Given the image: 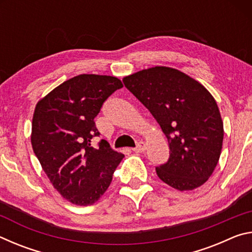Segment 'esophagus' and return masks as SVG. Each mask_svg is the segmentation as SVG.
Masks as SVG:
<instances>
[{
  "instance_id": "34e87169",
  "label": "esophagus",
  "mask_w": 252,
  "mask_h": 252,
  "mask_svg": "<svg viewBox=\"0 0 252 252\" xmlns=\"http://www.w3.org/2000/svg\"><path fill=\"white\" fill-rule=\"evenodd\" d=\"M146 149H147L146 142L140 141L138 144H136V147L132 149V150H133V152H135V153H141V152H143L144 150H146Z\"/></svg>"
}]
</instances>
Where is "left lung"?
Wrapping results in <instances>:
<instances>
[{
	"label": "left lung",
	"instance_id": "8db88e82",
	"mask_svg": "<svg viewBox=\"0 0 252 252\" xmlns=\"http://www.w3.org/2000/svg\"><path fill=\"white\" fill-rule=\"evenodd\" d=\"M123 83L168 139L170 157L156 168L158 177L179 191L202 186L222 149L223 122L215 97L197 80L168 66L139 71Z\"/></svg>",
	"mask_w": 252,
	"mask_h": 252
}]
</instances>
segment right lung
<instances>
[{
	"label": "right lung",
	"mask_w": 252,
	"mask_h": 252,
	"mask_svg": "<svg viewBox=\"0 0 252 252\" xmlns=\"http://www.w3.org/2000/svg\"><path fill=\"white\" fill-rule=\"evenodd\" d=\"M123 84L116 76L80 74L53 89L33 113V151L54 189L71 203L90 206L101 198L123 159L99 136L94 118Z\"/></svg>",
	"instance_id": "1"
}]
</instances>
